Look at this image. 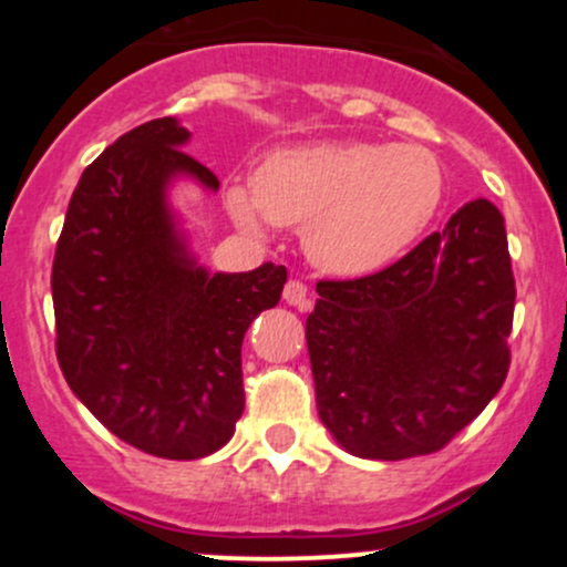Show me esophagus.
Here are the masks:
<instances>
[{
  "label": "esophagus",
  "mask_w": 567,
  "mask_h": 567,
  "mask_svg": "<svg viewBox=\"0 0 567 567\" xmlns=\"http://www.w3.org/2000/svg\"><path fill=\"white\" fill-rule=\"evenodd\" d=\"M282 298L290 306H298V309H301V311L309 309V306H311V292H309V288H306L303 282H298V279H290V282L285 285Z\"/></svg>",
  "instance_id": "1"
}]
</instances>
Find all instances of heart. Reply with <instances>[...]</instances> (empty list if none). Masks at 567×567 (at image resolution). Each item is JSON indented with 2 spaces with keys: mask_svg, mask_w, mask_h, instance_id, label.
Segmentation results:
<instances>
[{
  "mask_svg": "<svg viewBox=\"0 0 567 567\" xmlns=\"http://www.w3.org/2000/svg\"><path fill=\"white\" fill-rule=\"evenodd\" d=\"M445 194L437 154L419 143L330 141L282 148L231 186L226 207L245 229L261 218L303 226L306 256L341 277L381 271L432 224Z\"/></svg>",
  "mask_w": 567,
  "mask_h": 567,
  "instance_id": "heart-1",
  "label": "heart"
}]
</instances>
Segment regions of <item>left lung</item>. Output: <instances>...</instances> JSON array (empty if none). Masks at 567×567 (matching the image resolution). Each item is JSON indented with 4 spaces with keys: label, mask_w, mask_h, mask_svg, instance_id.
<instances>
[{
    "label": "left lung",
    "mask_w": 567,
    "mask_h": 567,
    "mask_svg": "<svg viewBox=\"0 0 567 567\" xmlns=\"http://www.w3.org/2000/svg\"><path fill=\"white\" fill-rule=\"evenodd\" d=\"M317 292L306 317L317 413L351 455L440 451L498 394L517 290L493 202L464 205L379 275Z\"/></svg>",
    "instance_id": "1"
}]
</instances>
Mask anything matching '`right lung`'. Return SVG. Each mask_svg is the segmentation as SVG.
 Returning <instances> with one entry per match:
<instances>
[{
  "instance_id": "1",
  "label": "right lung",
  "mask_w": 567,
  "mask_h": 567,
  "mask_svg": "<svg viewBox=\"0 0 567 567\" xmlns=\"http://www.w3.org/2000/svg\"><path fill=\"white\" fill-rule=\"evenodd\" d=\"M175 116L130 130L82 173L55 247V351L82 405L127 445L192 461L231 440L245 410L243 338L288 271H207L171 186L218 178L188 157Z\"/></svg>"
}]
</instances>
